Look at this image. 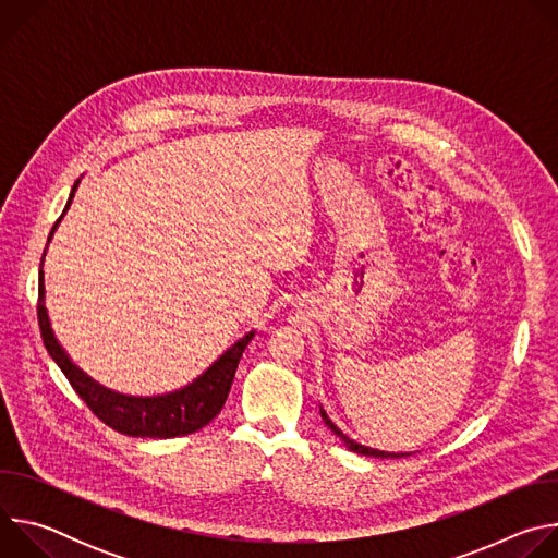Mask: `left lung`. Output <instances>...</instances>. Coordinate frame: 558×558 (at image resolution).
<instances>
[{"label": "left lung", "mask_w": 558, "mask_h": 558, "mask_svg": "<svg viewBox=\"0 0 558 558\" xmlns=\"http://www.w3.org/2000/svg\"><path fill=\"white\" fill-rule=\"evenodd\" d=\"M320 415H323V420H325V424L344 441V446L349 448V450H353V452H357V454H366V457H381V459H388V457H407V454H413V452H386V450H375V448H368V446H362V444H357V441H353L351 437H347L333 422H331V417L327 415V411L320 407Z\"/></svg>", "instance_id": "left-lung-1"}]
</instances>
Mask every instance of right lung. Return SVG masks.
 Listing matches in <instances>:
<instances>
[{
  "label": "right lung",
  "instance_id": "1",
  "mask_svg": "<svg viewBox=\"0 0 558 558\" xmlns=\"http://www.w3.org/2000/svg\"><path fill=\"white\" fill-rule=\"evenodd\" d=\"M78 187V181L72 185V192L68 196L65 209L59 216V220L52 225V231L48 235V245L52 241V235L65 216L74 192ZM48 247L44 250L46 258ZM44 258L39 267V304H37V317H39V329H41V340L46 344V351L50 357L57 362V366L63 371L72 388L78 392V397L88 404V409L110 428L130 435V437H151V439H170V437H181L201 430L207 426L225 407V400L229 395L238 362H241L247 344L252 342L256 331L245 333L241 340L233 342L207 371H203L196 379H192L187 386L177 388L172 392L163 395H125L117 392L112 388H106L97 379H93L88 373L78 368L65 349L59 344L48 308H46V287H44Z\"/></svg>",
  "mask_w": 558,
  "mask_h": 558
}]
</instances>
